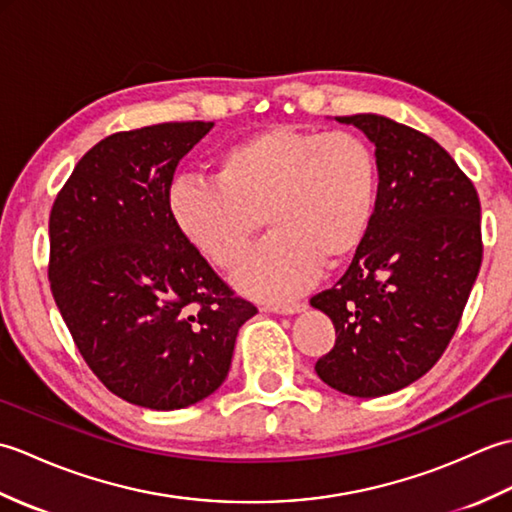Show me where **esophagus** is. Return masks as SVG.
I'll return each instance as SVG.
<instances>
[{
    "label": "esophagus",
    "mask_w": 512,
    "mask_h": 512,
    "mask_svg": "<svg viewBox=\"0 0 512 512\" xmlns=\"http://www.w3.org/2000/svg\"><path fill=\"white\" fill-rule=\"evenodd\" d=\"M306 308H308V303L295 301V303H275V306H270L268 310H273L277 314H297V312H303Z\"/></svg>",
    "instance_id": "obj_1"
}]
</instances>
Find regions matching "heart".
<instances>
[{"instance_id":"1","label":"heart","mask_w":512,"mask_h":512,"mask_svg":"<svg viewBox=\"0 0 512 512\" xmlns=\"http://www.w3.org/2000/svg\"><path fill=\"white\" fill-rule=\"evenodd\" d=\"M378 158L363 136L277 125L235 140L215 176L182 173L167 189L178 231L215 266L233 268L253 235L273 224L235 270V284L284 301L363 244L378 202Z\"/></svg>"}]
</instances>
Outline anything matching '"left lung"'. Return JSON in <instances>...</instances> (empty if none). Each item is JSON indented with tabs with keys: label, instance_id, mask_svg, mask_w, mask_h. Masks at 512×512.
<instances>
[{
	"label": "left lung",
	"instance_id": "left-lung-1",
	"mask_svg": "<svg viewBox=\"0 0 512 512\" xmlns=\"http://www.w3.org/2000/svg\"><path fill=\"white\" fill-rule=\"evenodd\" d=\"M376 145L378 202L336 286L310 303L336 330L314 369L356 398L387 396L440 361L482 266L480 198L447 149L376 114L339 116Z\"/></svg>",
	"mask_w": 512,
	"mask_h": 512
}]
</instances>
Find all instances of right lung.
Instances as JSON below:
<instances>
[{
  "label": "right lung",
  "instance_id": "add662e5",
  "mask_svg": "<svg viewBox=\"0 0 512 512\" xmlns=\"http://www.w3.org/2000/svg\"><path fill=\"white\" fill-rule=\"evenodd\" d=\"M213 123H160L96 143L50 211L48 279L83 361L132 405L171 411L224 383L257 314L167 209L178 162Z\"/></svg>",
  "mask_w": 512,
  "mask_h": 512
}]
</instances>
